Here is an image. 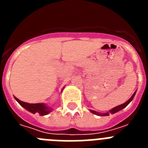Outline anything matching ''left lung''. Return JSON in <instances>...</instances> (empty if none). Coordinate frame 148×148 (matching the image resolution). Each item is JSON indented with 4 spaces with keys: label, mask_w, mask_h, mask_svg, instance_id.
Returning a JSON list of instances; mask_svg holds the SVG:
<instances>
[{
    "label": "left lung",
    "mask_w": 148,
    "mask_h": 148,
    "mask_svg": "<svg viewBox=\"0 0 148 148\" xmlns=\"http://www.w3.org/2000/svg\"><path fill=\"white\" fill-rule=\"evenodd\" d=\"M136 92V91H135V92H134V93L133 94V95H132V96H131V98H130V99H129V100H128V101H127L126 102L124 103V104H121V105L117 106V107H116V108H113V109L110 110L109 112H108V113H98V112H95V111H94V110H90V112H91V113H93V114L98 115V116H109V115L110 114V113H111V114H113V113H117V112L120 111V110H122V109H124V108H126L128 104H130V101H131L133 100V98H134V96H135Z\"/></svg>",
    "instance_id": "left-lung-1"
}]
</instances>
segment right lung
Here are the masks:
<instances>
[{"label": "right lung", "mask_w": 148, "mask_h": 148, "mask_svg": "<svg viewBox=\"0 0 148 148\" xmlns=\"http://www.w3.org/2000/svg\"><path fill=\"white\" fill-rule=\"evenodd\" d=\"M15 99L23 108L34 114L38 113H39L40 116H45V115L48 114L49 112H51V110L49 109V108H47L44 104H29V103L21 101L16 97H15Z\"/></svg>", "instance_id": "right-lung-1"}]
</instances>
